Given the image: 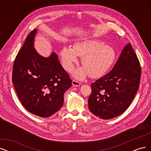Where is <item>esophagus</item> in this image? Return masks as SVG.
I'll return each instance as SVG.
<instances>
[{
	"label": "esophagus",
	"instance_id": "obj_1",
	"mask_svg": "<svg viewBox=\"0 0 151 151\" xmlns=\"http://www.w3.org/2000/svg\"><path fill=\"white\" fill-rule=\"evenodd\" d=\"M72 85H73V86L77 87V86H79L81 85V83L79 81H76V80H73L72 81Z\"/></svg>",
	"mask_w": 151,
	"mask_h": 151
}]
</instances>
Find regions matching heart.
<instances>
[{"label":"heart","instance_id":"obj_1","mask_svg":"<svg viewBox=\"0 0 151 151\" xmlns=\"http://www.w3.org/2000/svg\"><path fill=\"white\" fill-rule=\"evenodd\" d=\"M62 61L66 70L71 71L77 56L82 57L81 63L84 68L77 70L74 76L81 79L88 74L90 77H98L107 72L116 57L113 47L105 45L98 39H86L76 43L74 47L65 46L61 51Z\"/></svg>","mask_w":151,"mask_h":151}]
</instances>
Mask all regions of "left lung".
I'll list each match as a JSON object with an SVG mask.
<instances>
[{"label":"left lung","instance_id":"left-lung-1","mask_svg":"<svg viewBox=\"0 0 151 151\" xmlns=\"http://www.w3.org/2000/svg\"><path fill=\"white\" fill-rule=\"evenodd\" d=\"M140 62L130 43L123 49L112 70L91 83L90 111L104 120L118 116L129 107L139 88Z\"/></svg>","mask_w":151,"mask_h":151}]
</instances>
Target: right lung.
<instances>
[{
	"label": "right lung",
	"instance_id": "1",
	"mask_svg": "<svg viewBox=\"0 0 151 151\" xmlns=\"http://www.w3.org/2000/svg\"><path fill=\"white\" fill-rule=\"evenodd\" d=\"M36 29L27 36L14 62L12 80L21 103L30 113L48 117L60 109L72 80L53 53L45 58L36 52Z\"/></svg>",
	"mask_w": 151,
	"mask_h": 151
}]
</instances>
